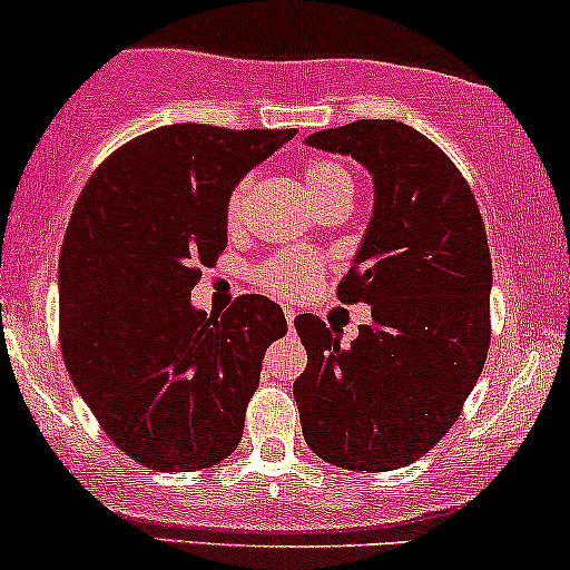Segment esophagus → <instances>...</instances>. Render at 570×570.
I'll list each match as a JSON object with an SVG mask.
<instances>
[{
    "label": "esophagus",
    "instance_id": "esophagus-1",
    "mask_svg": "<svg viewBox=\"0 0 570 570\" xmlns=\"http://www.w3.org/2000/svg\"><path fill=\"white\" fill-rule=\"evenodd\" d=\"M284 316H286V324H289V327H295V316H297V308H289V305H286V308H284Z\"/></svg>",
    "mask_w": 570,
    "mask_h": 570
}]
</instances>
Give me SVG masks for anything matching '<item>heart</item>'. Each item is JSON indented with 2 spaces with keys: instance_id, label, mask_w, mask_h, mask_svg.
<instances>
[{
  "instance_id": "1",
  "label": "heart",
  "mask_w": 570,
  "mask_h": 570,
  "mask_svg": "<svg viewBox=\"0 0 570 570\" xmlns=\"http://www.w3.org/2000/svg\"><path fill=\"white\" fill-rule=\"evenodd\" d=\"M303 180L311 199L318 205V210L335 203L348 205V199L354 197L352 173L335 159H311L308 165L303 167ZM248 186H252V178H240L233 186V191H229L227 208H224L229 227H237V224H240L243 208H246ZM318 273H322V256L318 254L281 252L271 256L267 262H262L259 271H256V281H259V286H265L267 292H275V295L297 297L316 284Z\"/></svg>"
}]
</instances>
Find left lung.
Listing matches in <instances>:
<instances>
[{"label":"left lung","instance_id":"left-lung-1","mask_svg":"<svg viewBox=\"0 0 570 570\" xmlns=\"http://www.w3.org/2000/svg\"><path fill=\"white\" fill-rule=\"evenodd\" d=\"M308 146L373 175V218L337 286L371 305L352 346L318 316L295 327L308 365L295 381L305 443L346 471H395L458 422L490 348L492 259L476 197L433 140L400 121L346 124Z\"/></svg>","mask_w":570,"mask_h":570}]
</instances>
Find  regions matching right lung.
I'll use <instances>...</instances> for the list:
<instances>
[{
	"instance_id": "add662e5",
	"label": "right lung",
	"mask_w": 570,
	"mask_h": 570,
	"mask_svg": "<svg viewBox=\"0 0 570 570\" xmlns=\"http://www.w3.org/2000/svg\"><path fill=\"white\" fill-rule=\"evenodd\" d=\"M295 129L170 124L112 151L75 205L59 256L67 373L127 458L161 473L235 452L262 356L286 335L278 303L191 305L227 248V197Z\"/></svg>"
}]
</instances>
